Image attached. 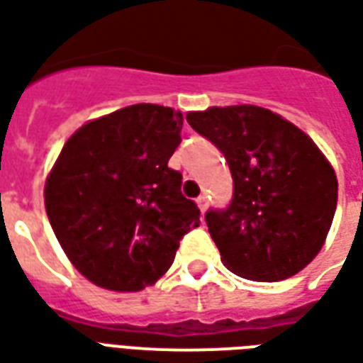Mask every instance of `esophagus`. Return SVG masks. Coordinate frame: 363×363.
<instances>
[{
    "mask_svg": "<svg viewBox=\"0 0 363 363\" xmlns=\"http://www.w3.org/2000/svg\"><path fill=\"white\" fill-rule=\"evenodd\" d=\"M196 202H198V208H200V211H202V213H203V211H206V209H208V196H206V194H202V196H200V198H198V200H196Z\"/></svg>",
    "mask_w": 363,
    "mask_h": 363,
    "instance_id": "obj_1",
    "label": "esophagus"
}]
</instances>
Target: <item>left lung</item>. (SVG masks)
<instances>
[{
    "label": "left lung",
    "instance_id": "8db88e82",
    "mask_svg": "<svg viewBox=\"0 0 363 363\" xmlns=\"http://www.w3.org/2000/svg\"><path fill=\"white\" fill-rule=\"evenodd\" d=\"M186 121L225 155L233 177L229 206L206 211L223 264L259 283L304 269L323 246L339 196L319 147L264 107H211Z\"/></svg>",
    "mask_w": 363,
    "mask_h": 363
}]
</instances>
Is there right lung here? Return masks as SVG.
<instances>
[{
	"mask_svg": "<svg viewBox=\"0 0 363 363\" xmlns=\"http://www.w3.org/2000/svg\"><path fill=\"white\" fill-rule=\"evenodd\" d=\"M182 115L138 104L86 123L67 140L45 182V211L61 248L88 281L134 292L171 267L200 209L167 165Z\"/></svg>",
	"mask_w": 363,
	"mask_h": 363,
	"instance_id": "obj_1",
	"label": "right lung"
}]
</instances>
